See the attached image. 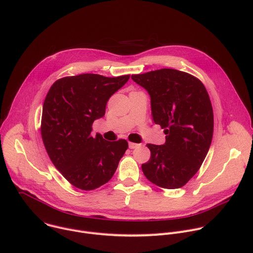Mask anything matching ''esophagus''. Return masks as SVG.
<instances>
[{
    "label": "esophagus",
    "mask_w": 253,
    "mask_h": 253,
    "mask_svg": "<svg viewBox=\"0 0 253 253\" xmlns=\"http://www.w3.org/2000/svg\"><path fill=\"white\" fill-rule=\"evenodd\" d=\"M138 146H139V144H137V143H133V142H129V148H130V149H134V148L138 147Z\"/></svg>",
    "instance_id": "esophagus-1"
}]
</instances>
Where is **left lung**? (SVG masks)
<instances>
[{
  "label": "left lung",
  "instance_id": "1",
  "mask_svg": "<svg viewBox=\"0 0 253 253\" xmlns=\"http://www.w3.org/2000/svg\"><path fill=\"white\" fill-rule=\"evenodd\" d=\"M131 79L148 91L153 121L167 135L164 145L147 144L151 155L142 171L160 188H181L197 173L212 142L214 116L208 91L194 76L171 68Z\"/></svg>",
  "mask_w": 253,
  "mask_h": 253
}]
</instances>
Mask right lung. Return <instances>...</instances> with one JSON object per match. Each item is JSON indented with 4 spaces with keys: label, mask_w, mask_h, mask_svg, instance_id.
I'll return each instance as SVG.
<instances>
[{
    "label": "right lung",
    "mask_w": 253,
    "mask_h": 253,
    "mask_svg": "<svg viewBox=\"0 0 253 253\" xmlns=\"http://www.w3.org/2000/svg\"><path fill=\"white\" fill-rule=\"evenodd\" d=\"M130 76L107 78L84 74L56 81L44 100L41 136L54 167L73 186L95 190L108 182L128 148L124 139L107 141L91 136L95 120L102 118L110 97Z\"/></svg>",
    "instance_id": "1"
}]
</instances>
